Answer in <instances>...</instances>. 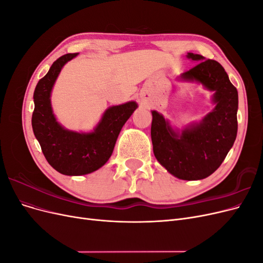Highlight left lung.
Wrapping results in <instances>:
<instances>
[{
	"mask_svg": "<svg viewBox=\"0 0 263 263\" xmlns=\"http://www.w3.org/2000/svg\"><path fill=\"white\" fill-rule=\"evenodd\" d=\"M189 59L200 61L183 72L178 80L198 82L214 91L215 108L200 123L173 129L164 117L153 110L151 140L154 154L162 166L181 180L194 181L210 177L224 161L237 136L238 92L220 63L189 52Z\"/></svg>",
	"mask_w": 263,
	"mask_h": 263,
	"instance_id": "left-lung-1",
	"label": "left lung"
}]
</instances>
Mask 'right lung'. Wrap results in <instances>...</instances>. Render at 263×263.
I'll return each mask as SVG.
<instances>
[{
    "label": "right lung",
    "mask_w": 263,
    "mask_h": 263,
    "mask_svg": "<svg viewBox=\"0 0 263 263\" xmlns=\"http://www.w3.org/2000/svg\"><path fill=\"white\" fill-rule=\"evenodd\" d=\"M77 54L61 55L39 80L34 92L35 108L31 117L34 135L46 160L65 176H83L104 165L113 154L123 126L138 107L134 101L108 107L91 133H77L62 127L53 115L50 95L62 67Z\"/></svg>",
    "instance_id": "1"
}]
</instances>
